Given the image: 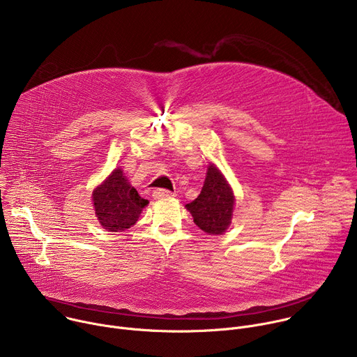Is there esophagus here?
<instances>
[{
    "label": "esophagus",
    "mask_w": 357,
    "mask_h": 357,
    "mask_svg": "<svg viewBox=\"0 0 357 357\" xmlns=\"http://www.w3.org/2000/svg\"><path fill=\"white\" fill-rule=\"evenodd\" d=\"M152 196H154V199H165V197L175 196V192H169L167 189H155L152 192Z\"/></svg>",
    "instance_id": "obj_1"
}]
</instances>
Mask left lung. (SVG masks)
Listing matches in <instances>:
<instances>
[{
	"label": "left lung",
	"instance_id": "obj_1",
	"mask_svg": "<svg viewBox=\"0 0 357 357\" xmlns=\"http://www.w3.org/2000/svg\"><path fill=\"white\" fill-rule=\"evenodd\" d=\"M234 195L216 165L211 164L200 195L186 205L195 225L209 234H223L231 223Z\"/></svg>",
	"mask_w": 357,
	"mask_h": 357
}]
</instances>
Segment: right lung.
I'll use <instances>...</instances> for the list:
<instances>
[{
	"label": "right lung",
	"instance_id": "right-lung-1",
	"mask_svg": "<svg viewBox=\"0 0 357 357\" xmlns=\"http://www.w3.org/2000/svg\"><path fill=\"white\" fill-rule=\"evenodd\" d=\"M148 205L134 186L128 183L121 168L114 169L109 178L93 190L96 216L109 231H124L134 226Z\"/></svg>",
	"mask_w": 357,
	"mask_h": 357
}]
</instances>
